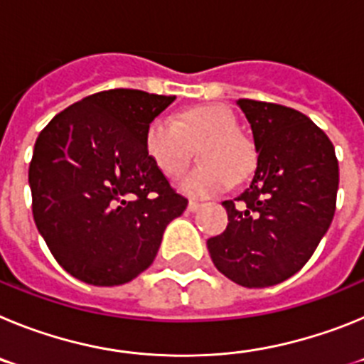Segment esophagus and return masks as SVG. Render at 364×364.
<instances>
[{"instance_id": "obj_1", "label": "esophagus", "mask_w": 364, "mask_h": 364, "mask_svg": "<svg viewBox=\"0 0 364 364\" xmlns=\"http://www.w3.org/2000/svg\"><path fill=\"white\" fill-rule=\"evenodd\" d=\"M202 208V204L200 202H195V200H189V204H188V210L189 211H198Z\"/></svg>"}]
</instances>
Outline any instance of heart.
<instances>
[{"label":"heart","mask_w":364,"mask_h":364,"mask_svg":"<svg viewBox=\"0 0 364 364\" xmlns=\"http://www.w3.org/2000/svg\"><path fill=\"white\" fill-rule=\"evenodd\" d=\"M144 147L151 162L167 178H180L198 147V164L180 184L189 197H211L246 178L255 167V151L239 133L233 111L205 104L184 109L175 117L154 118L144 133Z\"/></svg>","instance_id":"heart-1"}]
</instances>
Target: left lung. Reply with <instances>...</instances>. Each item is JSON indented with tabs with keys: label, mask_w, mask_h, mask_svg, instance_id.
Listing matches in <instances>:
<instances>
[{
	"label": "left lung",
	"mask_w": 364,
	"mask_h": 364,
	"mask_svg": "<svg viewBox=\"0 0 364 364\" xmlns=\"http://www.w3.org/2000/svg\"><path fill=\"white\" fill-rule=\"evenodd\" d=\"M259 153L252 184L224 200L228 226L208 239L220 273L244 288H266L306 264L336 213L339 164L330 138L306 114L240 98Z\"/></svg>",
	"instance_id": "obj_1"
}]
</instances>
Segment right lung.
<instances>
[{
  "label": "right lung",
  "mask_w": 364,
  "mask_h": 364,
  "mask_svg": "<svg viewBox=\"0 0 364 364\" xmlns=\"http://www.w3.org/2000/svg\"><path fill=\"white\" fill-rule=\"evenodd\" d=\"M175 96L111 89L69 105L40 133L28 167L32 215L50 253L92 286L133 281L153 264L166 226L184 213L144 147Z\"/></svg>",
  "instance_id": "obj_1"
}]
</instances>
